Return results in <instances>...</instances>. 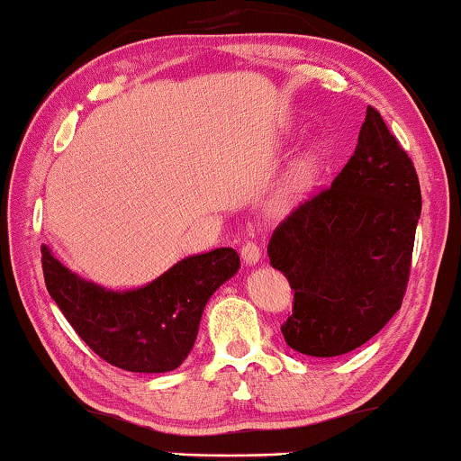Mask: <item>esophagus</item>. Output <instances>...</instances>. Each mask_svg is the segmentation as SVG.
Returning <instances> with one entry per match:
<instances>
[{"label":"esophagus","mask_w":461,"mask_h":461,"mask_svg":"<svg viewBox=\"0 0 461 461\" xmlns=\"http://www.w3.org/2000/svg\"><path fill=\"white\" fill-rule=\"evenodd\" d=\"M241 258L245 264H256L260 262V245H258L256 241H245L243 248H241Z\"/></svg>","instance_id":"esophagus-1"}]
</instances>
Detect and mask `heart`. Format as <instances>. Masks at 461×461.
I'll return each mask as SVG.
<instances>
[{"label":"heart","instance_id":"b5f03b06","mask_svg":"<svg viewBox=\"0 0 461 461\" xmlns=\"http://www.w3.org/2000/svg\"><path fill=\"white\" fill-rule=\"evenodd\" d=\"M314 166H317V159L314 155H306L295 163L292 172H289L285 185H283L279 193V201H292L295 194L302 193L306 188L308 182H311L314 174Z\"/></svg>","mask_w":461,"mask_h":461}]
</instances>
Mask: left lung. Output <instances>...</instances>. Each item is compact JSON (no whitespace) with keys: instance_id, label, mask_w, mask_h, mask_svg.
<instances>
[{"instance_id":"1","label":"left lung","mask_w":461,"mask_h":461,"mask_svg":"<svg viewBox=\"0 0 461 461\" xmlns=\"http://www.w3.org/2000/svg\"><path fill=\"white\" fill-rule=\"evenodd\" d=\"M421 191L411 157L367 106L357 149L331 186L276 226L270 267L294 289L281 325L294 350L338 357L375 336L405 298Z\"/></svg>"}]
</instances>
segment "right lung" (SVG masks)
I'll list each match as a JSON object with an SVG mask.
<instances>
[{"instance_id": "right-lung-1", "label": "right lung", "mask_w": 461, "mask_h": 461, "mask_svg": "<svg viewBox=\"0 0 461 461\" xmlns=\"http://www.w3.org/2000/svg\"><path fill=\"white\" fill-rule=\"evenodd\" d=\"M50 295L77 336L119 369L163 374L191 352L212 294L239 270V254L218 248L188 256L159 279L134 292H106L79 279L41 245Z\"/></svg>"}]
</instances>
